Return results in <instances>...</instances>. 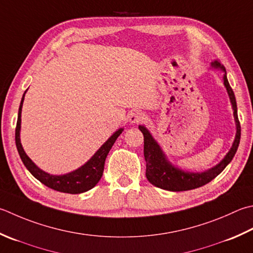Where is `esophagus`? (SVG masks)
<instances>
[{
    "label": "esophagus",
    "mask_w": 253,
    "mask_h": 253,
    "mask_svg": "<svg viewBox=\"0 0 253 253\" xmlns=\"http://www.w3.org/2000/svg\"><path fill=\"white\" fill-rule=\"evenodd\" d=\"M146 120V115L142 112L133 111L129 114V122L130 123H140Z\"/></svg>",
    "instance_id": "obj_1"
}]
</instances>
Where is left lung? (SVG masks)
Here are the masks:
<instances>
[{
  "label": "left lung",
  "mask_w": 253,
  "mask_h": 253,
  "mask_svg": "<svg viewBox=\"0 0 253 253\" xmlns=\"http://www.w3.org/2000/svg\"><path fill=\"white\" fill-rule=\"evenodd\" d=\"M211 67L221 69V70L225 72L224 84L227 92H228L232 110H234V117L237 128L234 143H232L229 152L227 153L224 159L214 168H211V169L204 172H187L172 166L170 161H168L166 155L163 153L160 146L158 145V142L153 139V137L151 136L149 130H148L145 126L140 125L139 129L143 133V155H145V160L147 163L146 176L148 181L157 187L172 192H181L197 189V187H201L207 184V183H210L211 180H214L215 177L229 165L232 158L236 155L240 142L241 127L238 120V112H237L235 93L230 87L228 80H227L225 67L220 64L218 60L211 62Z\"/></svg>",
  "instance_id": "left-lung-1"
}]
</instances>
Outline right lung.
<instances>
[{
    "label": "right lung",
    "instance_id": "right-lung-1",
    "mask_svg": "<svg viewBox=\"0 0 253 253\" xmlns=\"http://www.w3.org/2000/svg\"><path fill=\"white\" fill-rule=\"evenodd\" d=\"M25 93L23 94L21 105H19L18 108L17 124L16 129H15V142H16L17 151L24 163V166L27 168V170L31 172L38 181H41L42 184L50 187V189L54 191L69 193V194H80V193L93 189V187L97 184L98 181L101 180L106 157L108 155V152H110L111 148L113 147L114 142L116 141L118 136L123 132V128H120L117 131L114 132L113 135L103 143V146L100 149L94 153V156L91 159L76 171H72L63 175L49 174V173L39 169V168L35 165L31 160V158L25 153L22 147L21 138H19V131H21V115Z\"/></svg>",
    "mask_w": 253,
    "mask_h": 253
}]
</instances>
